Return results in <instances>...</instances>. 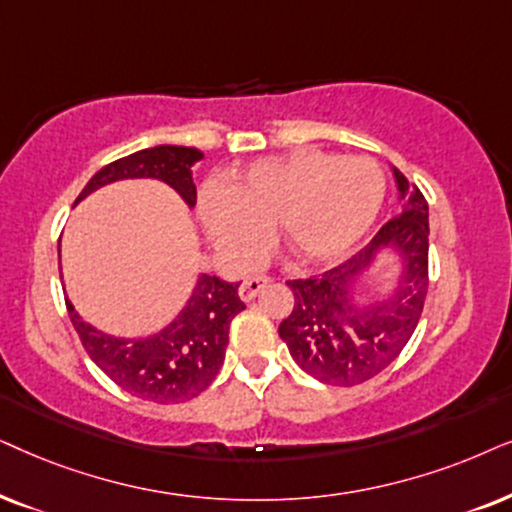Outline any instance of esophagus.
Segmentation results:
<instances>
[{"mask_svg": "<svg viewBox=\"0 0 512 512\" xmlns=\"http://www.w3.org/2000/svg\"><path fill=\"white\" fill-rule=\"evenodd\" d=\"M267 283H271L269 276H250V278H245V281L241 283V288H238V295H241L243 302H250L252 297L260 295L262 288Z\"/></svg>", "mask_w": 512, "mask_h": 512, "instance_id": "esophagus-1", "label": "esophagus"}]
</instances>
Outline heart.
Instances as JSON below:
<instances>
[{"label": "heart", "instance_id": "1", "mask_svg": "<svg viewBox=\"0 0 512 512\" xmlns=\"http://www.w3.org/2000/svg\"><path fill=\"white\" fill-rule=\"evenodd\" d=\"M386 180L377 163L323 149L252 161L199 196V215L224 255L248 262L276 222L278 243L304 262L346 255L377 220Z\"/></svg>", "mask_w": 512, "mask_h": 512}]
</instances>
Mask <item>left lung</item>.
Listing matches in <instances>:
<instances>
[{
  "mask_svg": "<svg viewBox=\"0 0 512 512\" xmlns=\"http://www.w3.org/2000/svg\"><path fill=\"white\" fill-rule=\"evenodd\" d=\"M403 213L388 220L363 250L309 278L288 281L295 306L278 325L290 356L323 384L358 386L384 372L417 330L428 295V203L417 185L393 170ZM404 257L396 290L365 298L355 281L381 248ZM386 250V252H387Z\"/></svg>",
  "mask_w": 512,
  "mask_h": 512,
  "instance_id": "8db88e82",
  "label": "left lung"
}]
</instances>
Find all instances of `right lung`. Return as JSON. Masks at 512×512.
Instances as JSON below:
<instances>
[{"instance_id":"add662e5","label":"right lung","mask_w":512,"mask_h":512,"mask_svg":"<svg viewBox=\"0 0 512 512\" xmlns=\"http://www.w3.org/2000/svg\"><path fill=\"white\" fill-rule=\"evenodd\" d=\"M199 159L203 154L194 147L159 145L142 149L100 168L81 189L77 201L109 182L154 177L173 187L189 206H196L192 163ZM243 309L238 283L201 276L185 311L166 330L149 339L126 342L102 335L93 325L84 323L67 302V316L93 363L126 393L159 405L185 403L213 384L224 363L229 325Z\"/></svg>"}]
</instances>
